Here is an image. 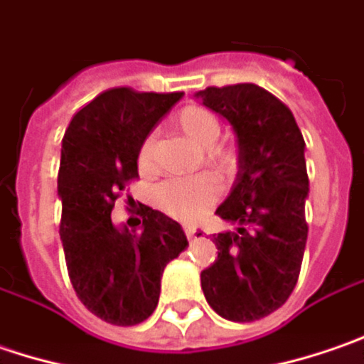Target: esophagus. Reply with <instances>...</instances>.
I'll return each mask as SVG.
<instances>
[{
    "label": "esophagus",
    "instance_id": "esophagus-1",
    "mask_svg": "<svg viewBox=\"0 0 364 364\" xmlns=\"http://www.w3.org/2000/svg\"><path fill=\"white\" fill-rule=\"evenodd\" d=\"M183 230H185L187 238H196V234H198V232H199V230L196 228V226H189V224H185V226H183Z\"/></svg>",
    "mask_w": 364,
    "mask_h": 364
}]
</instances>
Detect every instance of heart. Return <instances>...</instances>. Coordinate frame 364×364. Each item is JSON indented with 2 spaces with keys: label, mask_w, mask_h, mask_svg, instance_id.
Segmentation results:
<instances>
[{
  "label": "heart",
  "mask_w": 364,
  "mask_h": 364,
  "mask_svg": "<svg viewBox=\"0 0 364 364\" xmlns=\"http://www.w3.org/2000/svg\"><path fill=\"white\" fill-rule=\"evenodd\" d=\"M179 126L199 149H205V154L213 163L226 161V152L215 146V142L220 140V134H222V124L212 109H208L203 105H189L179 114ZM152 144H154L152 134L146 136L140 146V152H138V161L142 166L151 163ZM215 198H218V185L208 177L166 179V181L159 183L154 189L156 203L165 212L175 218H181V220L198 218Z\"/></svg>",
  "instance_id": "heart-1"
}]
</instances>
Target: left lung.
Instances as JSON below:
<instances>
[{"label":"left lung","mask_w":364,"mask_h":364,"mask_svg":"<svg viewBox=\"0 0 364 364\" xmlns=\"http://www.w3.org/2000/svg\"><path fill=\"white\" fill-rule=\"evenodd\" d=\"M196 97L238 138V175L215 213L236 224L213 234L218 259L201 271L215 314L255 322L279 309L297 283L308 240L306 142L291 109L255 83L208 87Z\"/></svg>","instance_id":"left-lung-1"}]
</instances>
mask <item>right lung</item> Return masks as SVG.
<instances>
[{
	"mask_svg": "<svg viewBox=\"0 0 364 364\" xmlns=\"http://www.w3.org/2000/svg\"><path fill=\"white\" fill-rule=\"evenodd\" d=\"M181 97L107 89L73 116L63 138L58 234L67 271L81 304L107 324L144 322L159 304L166 262L189 245L175 220L149 205L140 230L112 222L116 199L138 177L144 138Z\"/></svg>",
	"mask_w": 364,
	"mask_h": 364,
	"instance_id": "add662e5",
	"label": "right lung"
}]
</instances>
